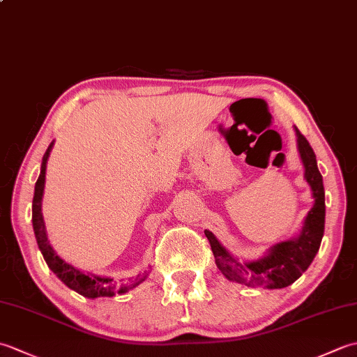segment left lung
Instances as JSON below:
<instances>
[{
    "label": "left lung",
    "mask_w": 357,
    "mask_h": 357,
    "mask_svg": "<svg viewBox=\"0 0 357 357\" xmlns=\"http://www.w3.org/2000/svg\"><path fill=\"white\" fill-rule=\"evenodd\" d=\"M298 149L305 167V179L312 185L314 206L296 239L280 242L270 250V253L255 262H239L219 244L213 233L206 230L215 262L222 275L242 285L252 288H284L293 284L304 273L316 253L319 252L325 227V193L322 174L317 169L316 155L307 138L296 128Z\"/></svg>",
    "instance_id": "left-lung-1"
}]
</instances>
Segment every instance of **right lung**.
Wrapping results in <instances>:
<instances>
[{
    "mask_svg": "<svg viewBox=\"0 0 357 357\" xmlns=\"http://www.w3.org/2000/svg\"><path fill=\"white\" fill-rule=\"evenodd\" d=\"M53 147V141L50 146L45 150L41 162V173L40 178H38L35 184V195H33V204H32V222H33V231L35 238L38 242V247H40L41 253L44 256V261L47 262L49 268L55 273V275L63 280V282L75 290L77 293L86 296V298H112L115 294L126 293L132 290L136 285H139L144 279L147 278V271L139 273L133 278H128L127 280H113L112 278H101L96 275H84V273L73 268L72 265L66 264L61 257H59L55 252H53L49 241L47 234H45V225L41 213V201H43V193H44V183H45V164H47V159L50 155V150Z\"/></svg>",
    "mask_w": 357,
    "mask_h": 357,
    "instance_id": "right-lung-1",
    "label": "right lung"
}]
</instances>
